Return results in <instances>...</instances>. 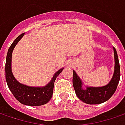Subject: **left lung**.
<instances>
[{
  "label": "left lung",
  "mask_w": 125,
  "mask_h": 125,
  "mask_svg": "<svg viewBox=\"0 0 125 125\" xmlns=\"http://www.w3.org/2000/svg\"><path fill=\"white\" fill-rule=\"evenodd\" d=\"M115 56V71L110 82L106 85L94 88L87 87L85 90L82 88V83L79 77L73 71V85L78 98L83 102L90 105L100 104L109 100L115 92L120 78V67L118 56L115 48H114Z\"/></svg>",
  "instance_id": "obj_1"
}]
</instances>
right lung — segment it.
Segmentation results:
<instances>
[{
  "label": "right lung",
  "mask_w": 125,
  "mask_h": 125,
  "mask_svg": "<svg viewBox=\"0 0 125 125\" xmlns=\"http://www.w3.org/2000/svg\"><path fill=\"white\" fill-rule=\"evenodd\" d=\"M25 33L21 34L12 42L8 49L5 62V79L9 89L15 98L22 104L30 106H40L47 103L53 95L54 85L56 78L63 69L59 70L53 76L52 81L42 88L30 87L18 83L14 78L11 71V58L12 50Z\"/></svg>",
  "instance_id": "right-lung-1"
}]
</instances>
